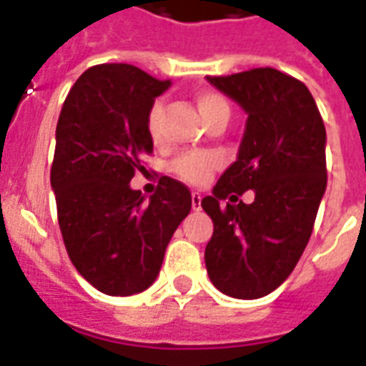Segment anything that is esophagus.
<instances>
[{"mask_svg":"<svg viewBox=\"0 0 366 366\" xmlns=\"http://www.w3.org/2000/svg\"><path fill=\"white\" fill-rule=\"evenodd\" d=\"M192 207L199 212L202 209V196H199L198 192H192Z\"/></svg>","mask_w":366,"mask_h":366,"instance_id":"esophagus-1","label":"esophagus"}]
</instances>
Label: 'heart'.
<instances>
[{
	"mask_svg": "<svg viewBox=\"0 0 366 366\" xmlns=\"http://www.w3.org/2000/svg\"><path fill=\"white\" fill-rule=\"evenodd\" d=\"M196 104L202 113V117L206 119L207 115L215 109H229V105L225 102V97L215 94V92H202L196 97ZM160 119H162V105L157 102L152 104L147 115V131L154 143L160 141ZM219 167V159L214 154H198V152H188L182 154L170 164L172 174L178 176L184 182L192 184V186H202L209 180V176L214 174L215 168Z\"/></svg>",
	"mask_w": 366,
	"mask_h": 366,
	"instance_id": "heart-1",
	"label": "heart"
}]
</instances>
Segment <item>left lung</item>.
I'll use <instances>...</instances> for the list:
<instances>
[{
  "mask_svg": "<svg viewBox=\"0 0 366 366\" xmlns=\"http://www.w3.org/2000/svg\"><path fill=\"white\" fill-rule=\"evenodd\" d=\"M207 82L247 113L237 160L202 199L214 222L207 274L231 298H262L290 276L314 229L327 186L325 127L306 84L276 68ZM247 189L255 192L251 204H230Z\"/></svg>",
  "mask_w": 366,
  "mask_h": 366,
  "instance_id": "obj_1",
  "label": "left lung"
}]
</instances>
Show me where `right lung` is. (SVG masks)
<instances>
[{
  "mask_svg": "<svg viewBox=\"0 0 366 366\" xmlns=\"http://www.w3.org/2000/svg\"><path fill=\"white\" fill-rule=\"evenodd\" d=\"M170 86L131 64L88 68L68 92L51 167L59 225L68 257L109 296L147 290L168 241L190 214V190L162 176L149 202L131 190L152 152L147 115Z\"/></svg>",
  "mask_w": 366,
  "mask_h": 366,
  "instance_id": "add662e5",
  "label": "right lung"
}]
</instances>
